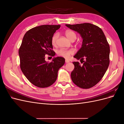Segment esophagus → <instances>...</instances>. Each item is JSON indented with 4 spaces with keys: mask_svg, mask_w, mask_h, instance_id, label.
<instances>
[{
    "mask_svg": "<svg viewBox=\"0 0 124 124\" xmlns=\"http://www.w3.org/2000/svg\"><path fill=\"white\" fill-rule=\"evenodd\" d=\"M65 62H66V63H68V62H69V61H68V59H66Z\"/></svg>",
    "mask_w": 124,
    "mask_h": 124,
    "instance_id": "1",
    "label": "esophagus"
}]
</instances>
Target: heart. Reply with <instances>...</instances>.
<instances>
[{
	"mask_svg": "<svg viewBox=\"0 0 124 124\" xmlns=\"http://www.w3.org/2000/svg\"><path fill=\"white\" fill-rule=\"evenodd\" d=\"M65 35L67 38L71 41L72 40H75L77 38L76 33L72 31H69V30L65 32ZM58 37H59V35L57 33H55V34L53 36V37H52L51 42L53 46H55V45L56 44L57 40L58 38ZM74 53V51L72 49L67 50V49L62 48V49H60L57 51V54L58 56H61V57H64L65 58H69L70 57V56L73 55Z\"/></svg>",
	"mask_w": 124,
	"mask_h": 124,
	"instance_id": "heart-1",
	"label": "heart"
}]
</instances>
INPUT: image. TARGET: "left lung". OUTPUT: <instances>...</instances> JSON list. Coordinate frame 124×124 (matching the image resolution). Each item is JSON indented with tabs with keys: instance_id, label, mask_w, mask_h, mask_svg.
<instances>
[{
	"instance_id": "left-lung-1",
	"label": "left lung",
	"mask_w": 124,
	"mask_h": 124,
	"mask_svg": "<svg viewBox=\"0 0 124 124\" xmlns=\"http://www.w3.org/2000/svg\"><path fill=\"white\" fill-rule=\"evenodd\" d=\"M66 26L79 33L83 39L82 47L74 57L85 59L82 66L78 62H73L74 69L71 73V79L80 88H91L101 80L108 68L109 44L102 29L96 25L86 23Z\"/></svg>"
}]
</instances>
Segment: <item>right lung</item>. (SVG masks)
Returning a JSON list of instances; mask_svg holds the SVG:
<instances>
[{
  "instance_id": "obj_1",
  "label": "right lung",
  "mask_w": 124,
  "mask_h": 124,
  "mask_svg": "<svg viewBox=\"0 0 124 124\" xmlns=\"http://www.w3.org/2000/svg\"><path fill=\"white\" fill-rule=\"evenodd\" d=\"M61 25H44L32 28L25 34L18 51L22 72L32 84L40 88L53 84L65 59L54 57L51 62L45 61L46 54L54 56L51 42L54 33Z\"/></svg>"
}]
</instances>
